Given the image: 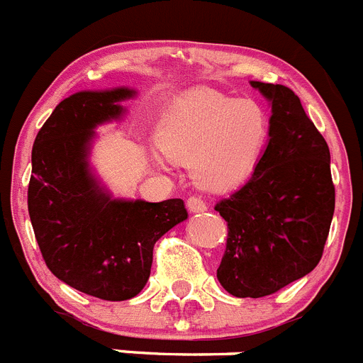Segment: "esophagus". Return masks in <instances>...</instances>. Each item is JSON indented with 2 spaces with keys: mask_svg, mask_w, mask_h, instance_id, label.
Returning <instances> with one entry per match:
<instances>
[{
  "mask_svg": "<svg viewBox=\"0 0 363 363\" xmlns=\"http://www.w3.org/2000/svg\"><path fill=\"white\" fill-rule=\"evenodd\" d=\"M186 206H188V210H190V212H205V210L208 208L205 201L201 199V197H196V196L188 197Z\"/></svg>",
  "mask_w": 363,
  "mask_h": 363,
  "instance_id": "34e87169",
  "label": "esophagus"
}]
</instances>
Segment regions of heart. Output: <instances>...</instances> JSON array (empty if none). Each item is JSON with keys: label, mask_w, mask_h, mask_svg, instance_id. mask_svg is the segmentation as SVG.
Returning a JSON list of instances; mask_svg holds the SVG:
<instances>
[{"label": "heart", "mask_w": 363, "mask_h": 363, "mask_svg": "<svg viewBox=\"0 0 363 363\" xmlns=\"http://www.w3.org/2000/svg\"><path fill=\"white\" fill-rule=\"evenodd\" d=\"M269 138V116L255 99H240L212 88L181 96L164 116L158 147L175 162H188L196 184L227 191L257 169ZM164 166V158L155 155Z\"/></svg>", "instance_id": "heart-1"}]
</instances>
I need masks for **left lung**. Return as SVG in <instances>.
I'll return each instance as SVG.
<instances>
[{
    "label": "left lung",
    "mask_w": 363,
    "mask_h": 363,
    "mask_svg": "<svg viewBox=\"0 0 363 363\" xmlns=\"http://www.w3.org/2000/svg\"><path fill=\"white\" fill-rule=\"evenodd\" d=\"M271 103L269 142L240 190L216 205L227 221L218 280L234 297H266L318 266L336 191L330 151L301 99L282 84L251 81Z\"/></svg>",
    "instance_id": "1"
}]
</instances>
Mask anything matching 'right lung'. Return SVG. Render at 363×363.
<instances>
[{
	"mask_svg": "<svg viewBox=\"0 0 363 363\" xmlns=\"http://www.w3.org/2000/svg\"><path fill=\"white\" fill-rule=\"evenodd\" d=\"M130 88L77 92L55 106L33 145L27 206L45 266L75 290L127 301L151 273L153 247L188 218L182 199H112L90 172L94 129L120 120Z\"/></svg>",
	"mask_w": 363,
	"mask_h": 363,
	"instance_id": "obj_1",
	"label": "right lung"
}]
</instances>
